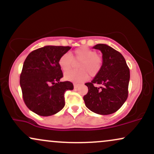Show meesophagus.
Wrapping results in <instances>:
<instances>
[{"instance_id": "esophagus-1", "label": "esophagus", "mask_w": 154, "mask_h": 154, "mask_svg": "<svg viewBox=\"0 0 154 154\" xmlns=\"http://www.w3.org/2000/svg\"><path fill=\"white\" fill-rule=\"evenodd\" d=\"M79 86V84L78 83H74V88H77Z\"/></svg>"}]
</instances>
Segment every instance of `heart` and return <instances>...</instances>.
Returning <instances> with one entry per match:
<instances>
[{
	"mask_svg": "<svg viewBox=\"0 0 154 154\" xmlns=\"http://www.w3.org/2000/svg\"><path fill=\"white\" fill-rule=\"evenodd\" d=\"M75 60L80 63L79 71H70L64 74V79L72 82H79L95 77L101 70L103 64V58L97 51L86 46H81L74 51L73 56L70 53L63 54L59 59V65L63 72L68 71L74 66Z\"/></svg>",
	"mask_w": 154,
	"mask_h": 154,
	"instance_id": "heart-1",
	"label": "heart"
}]
</instances>
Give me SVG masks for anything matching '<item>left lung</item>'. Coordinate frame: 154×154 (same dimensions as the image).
Here are the masks:
<instances>
[{"mask_svg":"<svg viewBox=\"0 0 154 154\" xmlns=\"http://www.w3.org/2000/svg\"><path fill=\"white\" fill-rule=\"evenodd\" d=\"M93 48L102 52L103 64L94 79L85 83L88 92L83 99L93 112L108 115L119 110L128 98L130 69L122 55L115 49L105 44ZM95 84L102 87H95Z\"/></svg>","mask_w":154,"mask_h":154,"instance_id":"left-lung-1","label":"left lung"}]
</instances>
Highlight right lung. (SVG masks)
I'll list each match as a JSON object with an SVG mask.
<instances>
[{
  "label": "right lung",
  "instance_id": "1",
  "mask_svg": "<svg viewBox=\"0 0 154 154\" xmlns=\"http://www.w3.org/2000/svg\"><path fill=\"white\" fill-rule=\"evenodd\" d=\"M70 46L48 45L32 51L20 75L22 98L29 109L40 116L56 114L65 105L64 93L73 90L69 81L60 82L63 72L59 59Z\"/></svg>",
  "mask_w": 154,
  "mask_h": 154
}]
</instances>
